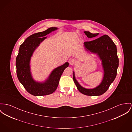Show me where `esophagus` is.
Masks as SVG:
<instances>
[{"label":"esophagus","mask_w":132,"mask_h":132,"mask_svg":"<svg viewBox=\"0 0 132 132\" xmlns=\"http://www.w3.org/2000/svg\"><path fill=\"white\" fill-rule=\"evenodd\" d=\"M68 62H69V63L70 64L73 65V64L75 62V60L74 59H73V58H70V59H69Z\"/></svg>","instance_id":"1"}]
</instances>
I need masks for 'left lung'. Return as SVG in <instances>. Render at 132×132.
I'll list each match as a JSON object with an SVG mask.
<instances>
[{
  "mask_svg": "<svg viewBox=\"0 0 132 132\" xmlns=\"http://www.w3.org/2000/svg\"><path fill=\"white\" fill-rule=\"evenodd\" d=\"M88 38L96 37L99 34H92L89 31H84ZM87 51L97 54L102 60L104 76L101 83L93 89H86L79 84L75 77L73 72V81L78 90L81 93L89 96H99L105 93L116 77L119 66V58L117 55L116 45L106 35L92 41L84 43Z\"/></svg>",
  "mask_w": 132,
  "mask_h": 132,
  "instance_id": "1",
  "label": "left lung"
}]
</instances>
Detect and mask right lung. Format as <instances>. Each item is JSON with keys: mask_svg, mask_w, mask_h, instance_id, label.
I'll return each instance as SVG.
<instances>
[{"mask_svg": "<svg viewBox=\"0 0 132 132\" xmlns=\"http://www.w3.org/2000/svg\"><path fill=\"white\" fill-rule=\"evenodd\" d=\"M57 29L52 27L44 31L34 34L28 37L20 47L15 63L17 76L26 90L34 96L47 95L53 93L58 86L63 71L69 66L68 62H66L55 68L43 83L35 81L31 75L30 62L33 52L47 38L45 37L47 35Z\"/></svg>", "mask_w": 132, "mask_h": 132, "instance_id": "1", "label": "right lung"}]
</instances>
